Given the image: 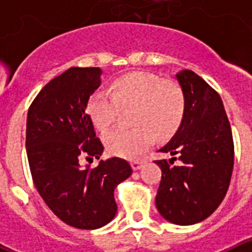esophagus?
Returning <instances> with one entry per match:
<instances>
[{
  "instance_id": "1",
  "label": "esophagus",
  "mask_w": 252,
  "mask_h": 252,
  "mask_svg": "<svg viewBox=\"0 0 252 252\" xmlns=\"http://www.w3.org/2000/svg\"><path fill=\"white\" fill-rule=\"evenodd\" d=\"M144 160L142 159H137V160H133L132 162H131V165H132V169L133 170H140V169L142 168V165H144Z\"/></svg>"
}]
</instances>
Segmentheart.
<instances>
[{
    "label": "heart",
    "mask_w": 252,
    "mask_h": 252,
    "mask_svg": "<svg viewBox=\"0 0 252 252\" xmlns=\"http://www.w3.org/2000/svg\"><path fill=\"white\" fill-rule=\"evenodd\" d=\"M133 110V128L115 127L104 133V144L113 155L135 158L148 149L154 136L168 139L179 128L186 113V95L179 86L158 75L133 72L117 78L111 93L95 91L87 101V113L98 130L113 124L121 108Z\"/></svg>",
    "instance_id": "obj_1"
}]
</instances>
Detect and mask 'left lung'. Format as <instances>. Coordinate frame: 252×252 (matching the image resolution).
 I'll return each mask as SVG.
<instances>
[{
	"mask_svg": "<svg viewBox=\"0 0 252 252\" xmlns=\"http://www.w3.org/2000/svg\"><path fill=\"white\" fill-rule=\"evenodd\" d=\"M186 95V113L166 145L169 162L157 160L161 180L155 198L162 218L179 226L202 222L223 201L233 169V140L223 103L204 79L189 69L175 74Z\"/></svg>",
	"mask_w": 252,
	"mask_h": 252,
	"instance_id": "left-lung-1",
	"label": "left lung"
}]
</instances>
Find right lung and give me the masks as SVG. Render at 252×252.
Masks as SVG:
<instances>
[{"instance_id": "obj_1", "label": "right lung", "mask_w": 252, "mask_h": 252, "mask_svg": "<svg viewBox=\"0 0 252 252\" xmlns=\"http://www.w3.org/2000/svg\"><path fill=\"white\" fill-rule=\"evenodd\" d=\"M102 74L101 68H69L40 91L26 121V153L37 192L57 217L81 230L112 221L115 188L132 174L120 158L101 160L94 169L79 162L82 154L99 159L103 153L86 112Z\"/></svg>"}]
</instances>
